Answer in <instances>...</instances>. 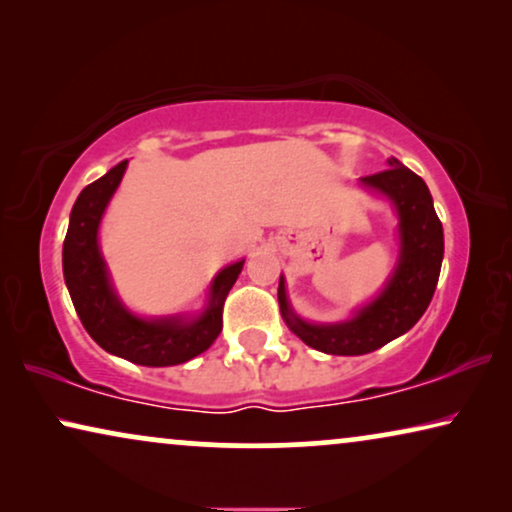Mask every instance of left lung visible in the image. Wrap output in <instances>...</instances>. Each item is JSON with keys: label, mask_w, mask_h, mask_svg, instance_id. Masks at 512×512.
I'll return each instance as SVG.
<instances>
[{"label": "left lung", "mask_w": 512, "mask_h": 512, "mask_svg": "<svg viewBox=\"0 0 512 512\" xmlns=\"http://www.w3.org/2000/svg\"><path fill=\"white\" fill-rule=\"evenodd\" d=\"M361 184L391 200L398 214L401 256L380 296L340 324H310L291 310L284 277H279L277 298L286 326L324 354H368L408 333L429 307L443 265V223L422 177L389 158L387 170L361 177Z\"/></svg>", "instance_id": "obj_1"}]
</instances>
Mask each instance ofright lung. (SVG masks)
I'll return each mask as SVG.
<instances>
[{"label":"right lung","instance_id":"1","mask_svg":"<svg viewBox=\"0 0 512 512\" xmlns=\"http://www.w3.org/2000/svg\"><path fill=\"white\" fill-rule=\"evenodd\" d=\"M128 160L83 188L72 207L65 244L62 272L72 296L74 310L83 328L104 352L121 356L139 366H179L212 347L223 328V303L233 289L244 261L223 268L209 286V303L195 319L163 317L142 319L132 314L114 293L107 263L97 244V228L111 195L121 184Z\"/></svg>","mask_w":512,"mask_h":512}]
</instances>
